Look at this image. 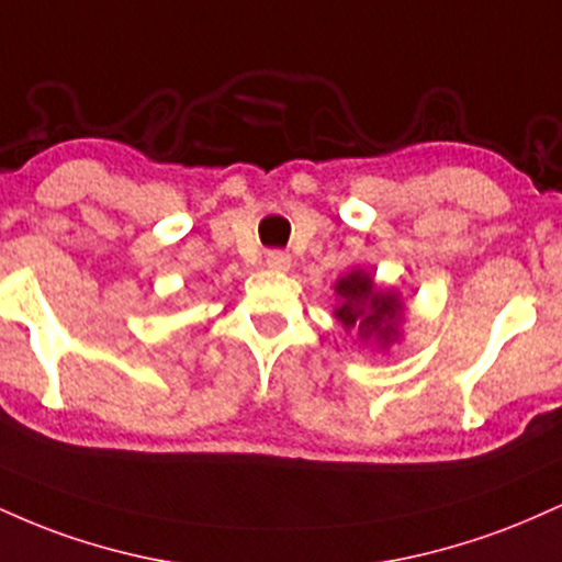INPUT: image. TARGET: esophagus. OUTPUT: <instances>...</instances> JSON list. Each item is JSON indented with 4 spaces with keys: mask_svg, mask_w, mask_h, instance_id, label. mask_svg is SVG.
I'll list each match as a JSON object with an SVG mask.
<instances>
[{
    "mask_svg": "<svg viewBox=\"0 0 562 562\" xmlns=\"http://www.w3.org/2000/svg\"><path fill=\"white\" fill-rule=\"evenodd\" d=\"M267 267L274 269V272H288V269H290V256L282 254V250H269V254H267Z\"/></svg>",
    "mask_w": 562,
    "mask_h": 562,
    "instance_id": "34e87169",
    "label": "esophagus"
}]
</instances>
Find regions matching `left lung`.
Segmentation results:
<instances>
[{
    "label": "left lung",
    "instance_id": "obj_1",
    "mask_svg": "<svg viewBox=\"0 0 562 562\" xmlns=\"http://www.w3.org/2000/svg\"><path fill=\"white\" fill-rule=\"evenodd\" d=\"M335 319L344 325L346 333H359L362 340H375L380 348H389L398 340L404 303L393 290H380L372 277L362 269L340 277L335 282Z\"/></svg>",
    "mask_w": 562,
    "mask_h": 562
}]
</instances>
